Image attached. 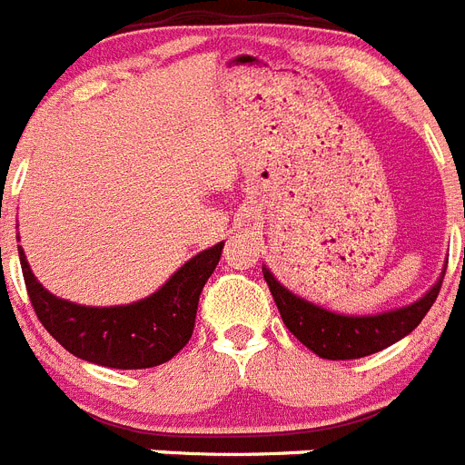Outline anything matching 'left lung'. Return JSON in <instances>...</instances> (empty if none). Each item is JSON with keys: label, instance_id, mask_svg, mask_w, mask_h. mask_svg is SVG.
Masks as SVG:
<instances>
[{"label": "left lung", "instance_id": "left-lung-1", "mask_svg": "<svg viewBox=\"0 0 465 465\" xmlns=\"http://www.w3.org/2000/svg\"><path fill=\"white\" fill-rule=\"evenodd\" d=\"M263 277L271 287L272 299L277 303V311L282 315V322L287 324L296 339L305 348H311L315 355L324 360H357L367 357L371 352H379L383 348L392 346L395 341L411 334L430 305L438 299L440 287H442L444 275L435 282V287L419 299L416 303L404 305L398 311L381 312V315H339V312L324 311L311 301L301 299L289 289H284L280 282L272 277L268 268H263Z\"/></svg>", "mask_w": 465, "mask_h": 465}]
</instances>
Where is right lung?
Segmentation results:
<instances>
[{
  "label": "right lung",
  "instance_id": "add662e5",
  "mask_svg": "<svg viewBox=\"0 0 465 465\" xmlns=\"http://www.w3.org/2000/svg\"><path fill=\"white\" fill-rule=\"evenodd\" d=\"M221 252L223 242L193 256L164 287L138 303L86 308L46 292L18 247L27 296L44 329L79 360L113 369L157 367L188 343L200 293L221 261Z\"/></svg>",
  "mask_w": 465,
  "mask_h": 465
}]
</instances>
